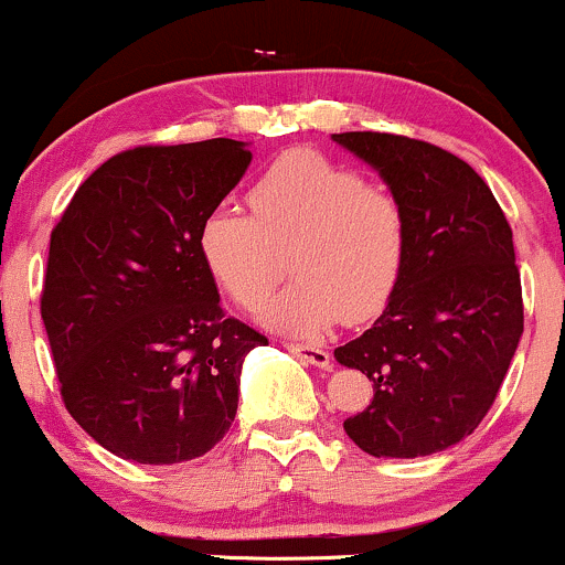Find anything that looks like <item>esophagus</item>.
<instances>
[{"label":"esophagus","instance_id":"obj_1","mask_svg":"<svg viewBox=\"0 0 565 565\" xmlns=\"http://www.w3.org/2000/svg\"><path fill=\"white\" fill-rule=\"evenodd\" d=\"M284 349L292 351L300 362L313 364V367H321V370L332 367L330 353H327L324 349H319V345H306V343H295V340H284Z\"/></svg>","mask_w":565,"mask_h":565}]
</instances>
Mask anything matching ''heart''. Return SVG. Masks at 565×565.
<instances>
[{
	"label": "heart",
	"mask_w": 565,
	"mask_h": 565,
	"mask_svg": "<svg viewBox=\"0 0 565 565\" xmlns=\"http://www.w3.org/2000/svg\"><path fill=\"white\" fill-rule=\"evenodd\" d=\"M198 225V254L241 308H257L284 273L292 284L263 308L270 327L316 334L338 319L370 321L392 300L407 257V209L386 184L313 150L273 158L246 192Z\"/></svg>",
	"instance_id": "heart-1"
}]
</instances>
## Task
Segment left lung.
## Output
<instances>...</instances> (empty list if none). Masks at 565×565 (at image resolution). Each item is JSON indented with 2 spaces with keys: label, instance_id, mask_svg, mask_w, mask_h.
<instances>
[{
  "label": "left lung",
  "instance_id": "left-lung-1",
  "mask_svg": "<svg viewBox=\"0 0 565 565\" xmlns=\"http://www.w3.org/2000/svg\"><path fill=\"white\" fill-rule=\"evenodd\" d=\"M407 209V257L381 319L334 349L373 381L343 429L375 458L439 454L495 402L523 334L512 227L486 179L454 152L396 134H334Z\"/></svg>",
  "mask_w": 565,
  "mask_h": 565
}]
</instances>
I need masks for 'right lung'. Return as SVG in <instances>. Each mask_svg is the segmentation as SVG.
Masks as SVG:
<instances>
[{"instance_id":"add662e5","label":"right lung","mask_w":565,"mask_h":565,"mask_svg":"<svg viewBox=\"0 0 565 565\" xmlns=\"http://www.w3.org/2000/svg\"><path fill=\"white\" fill-rule=\"evenodd\" d=\"M252 152L244 141L145 145L79 184L51 233L40 311L61 399L109 454L182 463L238 411L244 356L268 338L227 316L198 225Z\"/></svg>"}]
</instances>
